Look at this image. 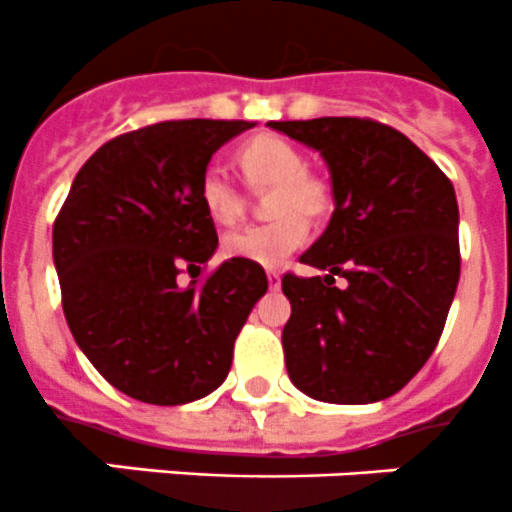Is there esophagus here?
I'll list each match as a JSON object with an SVG mask.
<instances>
[{
  "instance_id": "1",
  "label": "esophagus",
  "mask_w": 512,
  "mask_h": 512,
  "mask_svg": "<svg viewBox=\"0 0 512 512\" xmlns=\"http://www.w3.org/2000/svg\"><path fill=\"white\" fill-rule=\"evenodd\" d=\"M266 279H269V287L271 289H279L281 287V274L276 269L266 271Z\"/></svg>"
}]
</instances>
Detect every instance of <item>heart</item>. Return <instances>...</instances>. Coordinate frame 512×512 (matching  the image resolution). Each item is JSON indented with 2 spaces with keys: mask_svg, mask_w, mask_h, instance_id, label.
I'll return each mask as SVG.
<instances>
[{
  "mask_svg": "<svg viewBox=\"0 0 512 512\" xmlns=\"http://www.w3.org/2000/svg\"><path fill=\"white\" fill-rule=\"evenodd\" d=\"M238 164L253 187L274 185L269 210L276 218L259 225H246L223 238L225 256L276 266L297 251L309 238L308 215H322L330 205V190L307 172L302 149L279 134H259L238 149ZM198 198L210 220L233 225L243 215V195L231 172L220 164H208L200 175Z\"/></svg>",
  "mask_w": 512,
  "mask_h": 512,
  "instance_id": "obj_1",
  "label": "heart"
}]
</instances>
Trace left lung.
Returning a JSON list of instances; mask_svg holds the SVG:
<instances>
[{
	"mask_svg": "<svg viewBox=\"0 0 512 512\" xmlns=\"http://www.w3.org/2000/svg\"><path fill=\"white\" fill-rule=\"evenodd\" d=\"M325 157L327 231L299 256L327 276L284 274L289 378L327 403L393 396L437 348L459 281V210L449 177L393 126L358 116L269 121ZM346 279L342 288L334 276Z\"/></svg>",
	"mask_w": 512,
	"mask_h": 512,
	"instance_id": "1",
	"label": "left lung"
}]
</instances>
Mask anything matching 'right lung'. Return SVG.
Returning a JSON list of instances; mask_svg holds the SVG:
<instances>
[{"mask_svg": "<svg viewBox=\"0 0 512 512\" xmlns=\"http://www.w3.org/2000/svg\"><path fill=\"white\" fill-rule=\"evenodd\" d=\"M251 126L182 119L119 134L78 170L55 218L70 332L93 368L137 401L177 406L215 391L269 289L266 271L243 259L205 274L218 233L200 205V175ZM182 273L193 279L185 288Z\"/></svg>", "mask_w": 512, "mask_h": 512, "instance_id": "1", "label": "right lung"}]
</instances>
